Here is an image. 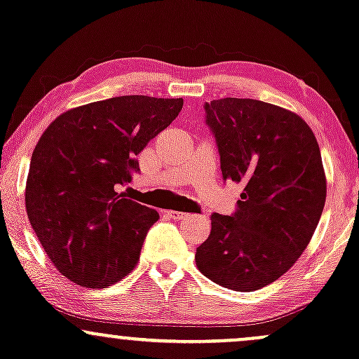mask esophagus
I'll return each mask as SVG.
<instances>
[{"instance_id": "esophagus-1", "label": "esophagus", "mask_w": 359, "mask_h": 359, "mask_svg": "<svg viewBox=\"0 0 359 359\" xmlns=\"http://www.w3.org/2000/svg\"><path fill=\"white\" fill-rule=\"evenodd\" d=\"M166 215L169 217V219L172 220H188L191 219V213H184V212H176V210H168Z\"/></svg>"}]
</instances>
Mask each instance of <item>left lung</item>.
I'll return each mask as SVG.
<instances>
[{"label":"left lung","mask_w":359,"mask_h":359,"mask_svg":"<svg viewBox=\"0 0 359 359\" xmlns=\"http://www.w3.org/2000/svg\"><path fill=\"white\" fill-rule=\"evenodd\" d=\"M224 181L244 184L232 215L212 213L196 266L220 287L252 292L295 264L325 203L324 166L312 128L293 111L251 98L205 103Z\"/></svg>","instance_id":"1"}]
</instances>
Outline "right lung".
<instances>
[{"label": "right lung", "mask_w": 359, "mask_h": 359, "mask_svg": "<svg viewBox=\"0 0 359 359\" xmlns=\"http://www.w3.org/2000/svg\"><path fill=\"white\" fill-rule=\"evenodd\" d=\"M183 98L130 95L64 111L34 149L25 188L32 227L72 283L107 288L134 269L154 208L123 198L137 154L178 116Z\"/></svg>", "instance_id": "1"}]
</instances>
